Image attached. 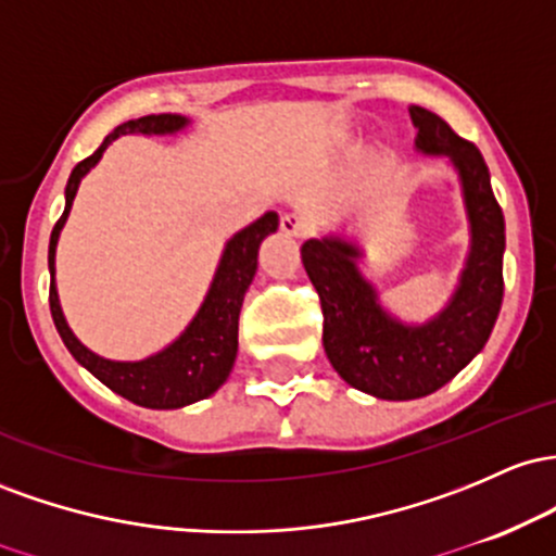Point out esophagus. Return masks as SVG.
Here are the masks:
<instances>
[{
  "mask_svg": "<svg viewBox=\"0 0 556 556\" xmlns=\"http://www.w3.org/2000/svg\"><path fill=\"white\" fill-rule=\"evenodd\" d=\"M280 230H283L286 236H296V239H302V236L307 233V220L291 212V215L280 217Z\"/></svg>",
  "mask_w": 556,
  "mask_h": 556,
  "instance_id": "obj_1",
  "label": "esophagus"
}]
</instances>
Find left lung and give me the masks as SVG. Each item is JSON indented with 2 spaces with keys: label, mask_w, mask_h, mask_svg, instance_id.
Returning <instances> with one entry per match:
<instances>
[{
  "label": "left lung",
  "mask_w": 556,
  "mask_h": 556,
  "mask_svg": "<svg viewBox=\"0 0 556 556\" xmlns=\"http://www.w3.org/2000/svg\"><path fill=\"white\" fill-rule=\"evenodd\" d=\"M409 117L417 152L448 157L463 180L470 252L446 307L422 326H407L380 307L376 286L357 267V244L341 236L302 244L330 365L349 386L391 402L428 396L457 376L489 341L504 296V215L483 154L435 112L409 108Z\"/></svg>",
  "instance_id": "left-lung-1"
}]
</instances>
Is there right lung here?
<instances>
[{
  "label": "right lung",
  "instance_id": "right-lung-1",
  "mask_svg": "<svg viewBox=\"0 0 556 556\" xmlns=\"http://www.w3.org/2000/svg\"><path fill=\"white\" fill-rule=\"evenodd\" d=\"M189 126L184 115H147L139 121H128L117 126L102 147L78 162L73 167L71 178L65 186V212L52 228V239H49V273H52V283H49V309H52L54 328H58L60 339L65 341L67 352L76 357L93 378L102 380L108 389L115 394L126 396L128 402L139 404L149 409H178L186 404H194L199 399H207L215 394L223 383H226L230 370H233L236 352H239V312L244 304V294L252 283L254 273H257V252L265 236L278 230L276 212H265L260 220L233 236L223 249L220 265H217L215 278L204 296L202 307L189 323V328L165 346L162 352L139 362H115L104 359L86 349L67 328L65 315H62L58 286H54V249H58L60 230L65 226L67 215H71L73 199H76L78 184L86 173L97 165L104 149L110 147L117 136L126 134H147V136H165L178 134Z\"/></svg>",
  "mask_w": 556,
  "mask_h": 556
}]
</instances>
